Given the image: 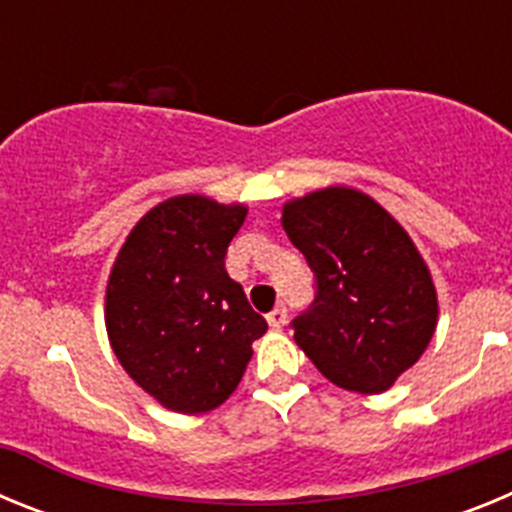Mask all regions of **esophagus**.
<instances>
[{
    "label": "esophagus",
    "instance_id": "obj_1",
    "mask_svg": "<svg viewBox=\"0 0 512 512\" xmlns=\"http://www.w3.org/2000/svg\"><path fill=\"white\" fill-rule=\"evenodd\" d=\"M266 320H269L271 328H282V325L287 323V307H284V305L274 307V310H271L269 315H266Z\"/></svg>",
    "mask_w": 512,
    "mask_h": 512
}]
</instances>
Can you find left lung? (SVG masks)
<instances>
[{
    "label": "left lung",
    "mask_w": 512,
    "mask_h": 512,
    "mask_svg": "<svg viewBox=\"0 0 512 512\" xmlns=\"http://www.w3.org/2000/svg\"><path fill=\"white\" fill-rule=\"evenodd\" d=\"M282 225L315 277V300L292 320L297 346L343 390H390L423 356L438 320L431 271L410 235L348 187L287 202Z\"/></svg>",
    "instance_id": "obj_1"
}]
</instances>
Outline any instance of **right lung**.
Instances as JSON below:
<instances>
[{
	"label": "right lung",
	"instance_id": "obj_1",
	"mask_svg": "<svg viewBox=\"0 0 512 512\" xmlns=\"http://www.w3.org/2000/svg\"><path fill=\"white\" fill-rule=\"evenodd\" d=\"M243 205L171 197L140 217L107 282L104 323L122 369L164 408L207 413L241 382L266 320L225 271Z\"/></svg>",
	"mask_w": 512,
	"mask_h": 512
}]
</instances>
